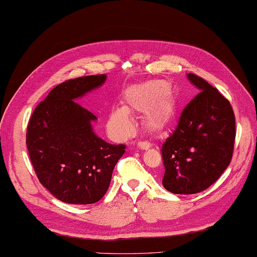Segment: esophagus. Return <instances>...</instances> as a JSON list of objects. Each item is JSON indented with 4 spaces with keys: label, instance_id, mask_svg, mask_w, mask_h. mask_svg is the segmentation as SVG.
<instances>
[{
    "label": "esophagus",
    "instance_id": "esophagus-1",
    "mask_svg": "<svg viewBox=\"0 0 257 257\" xmlns=\"http://www.w3.org/2000/svg\"><path fill=\"white\" fill-rule=\"evenodd\" d=\"M137 147L141 149V150H149L151 148V144L149 142H146V141H140L137 143Z\"/></svg>",
    "mask_w": 257,
    "mask_h": 257
}]
</instances>
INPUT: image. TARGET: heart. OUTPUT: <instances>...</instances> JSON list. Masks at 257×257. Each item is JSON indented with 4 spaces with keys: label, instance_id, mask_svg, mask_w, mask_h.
Masks as SVG:
<instances>
[{
    "label": "heart",
    "instance_id": "heart-1",
    "mask_svg": "<svg viewBox=\"0 0 257 257\" xmlns=\"http://www.w3.org/2000/svg\"><path fill=\"white\" fill-rule=\"evenodd\" d=\"M168 83L163 80H153L130 87L124 92L122 107L110 110L107 129L110 136L122 140L134 130V121L129 113H146V120L153 129L165 126L174 115V103L165 92Z\"/></svg>",
    "mask_w": 257,
    "mask_h": 257
}]
</instances>
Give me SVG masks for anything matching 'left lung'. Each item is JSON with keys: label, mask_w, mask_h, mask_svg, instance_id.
I'll return each mask as SVG.
<instances>
[{"label": "left lung", "mask_w": 257, "mask_h": 257, "mask_svg": "<svg viewBox=\"0 0 257 257\" xmlns=\"http://www.w3.org/2000/svg\"><path fill=\"white\" fill-rule=\"evenodd\" d=\"M200 93L163 142L162 183L175 194H194L219 178L232 157L235 120L231 105L203 78L187 74Z\"/></svg>", "instance_id": "obj_1"}]
</instances>
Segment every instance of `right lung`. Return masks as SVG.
I'll list each match as a JSON object with an SVG mask.
<instances>
[{"instance_id": "right-lung-1", "label": "right lung", "mask_w": 257, "mask_h": 257, "mask_svg": "<svg viewBox=\"0 0 257 257\" xmlns=\"http://www.w3.org/2000/svg\"><path fill=\"white\" fill-rule=\"evenodd\" d=\"M106 78L85 76L56 85L29 120L26 142L32 166L41 185L62 202L100 201L124 153L123 144L107 143L94 133L97 118L77 103Z\"/></svg>"}]
</instances>
